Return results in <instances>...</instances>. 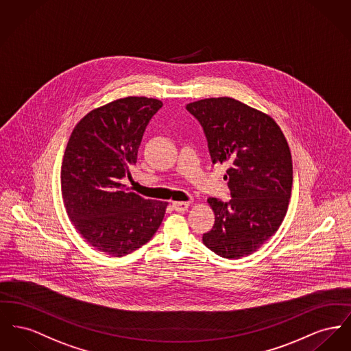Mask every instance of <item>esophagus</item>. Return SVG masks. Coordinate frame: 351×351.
<instances>
[{"label": "esophagus", "mask_w": 351, "mask_h": 351, "mask_svg": "<svg viewBox=\"0 0 351 351\" xmlns=\"http://www.w3.org/2000/svg\"><path fill=\"white\" fill-rule=\"evenodd\" d=\"M188 206L189 204L186 203V202H173L172 203V208L176 210V212H184L188 209Z\"/></svg>", "instance_id": "34e87169"}]
</instances>
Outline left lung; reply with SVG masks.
Instances as JSON below:
<instances>
[{"instance_id": "8db88e82", "label": "left lung", "mask_w": 351, "mask_h": 351, "mask_svg": "<svg viewBox=\"0 0 351 351\" xmlns=\"http://www.w3.org/2000/svg\"><path fill=\"white\" fill-rule=\"evenodd\" d=\"M186 108L204 130L212 162L229 165L224 179L232 199H208L215 224L203 243L229 260L252 254L277 232L288 210V142L273 118L233 98H208Z\"/></svg>"}]
</instances>
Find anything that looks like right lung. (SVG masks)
Here are the masks:
<instances>
[{
    "instance_id": "1",
    "label": "right lung",
    "mask_w": 351,
    "mask_h": 351,
    "mask_svg": "<svg viewBox=\"0 0 351 351\" xmlns=\"http://www.w3.org/2000/svg\"><path fill=\"white\" fill-rule=\"evenodd\" d=\"M163 106L127 97L83 117L63 155L61 188L67 216L91 247L122 257L148 243L168 203L145 200L123 184L131 178L145 127Z\"/></svg>"
}]
</instances>
